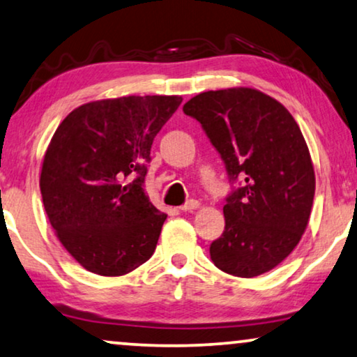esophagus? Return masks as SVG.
I'll return each instance as SVG.
<instances>
[{"label":"esophagus","instance_id":"obj_1","mask_svg":"<svg viewBox=\"0 0 357 357\" xmlns=\"http://www.w3.org/2000/svg\"><path fill=\"white\" fill-rule=\"evenodd\" d=\"M197 207H199L197 200L190 199V200H188V202H185V204L181 205L179 210H181V212H192V210H195Z\"/></svg>","mask_w":357,"mask_h":357}]
</instances>
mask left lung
<instances>
[{
  "label": "left lung",
  "mask_w": 357,
  "mask_h": 357,
  "mask_svg": "<svg viewBox=\"0 0 357 357\" xmlns=\"http://www.w3.org/2000/svg\"><path fill=\"white\" fill-rule=\"evenodd\" d=\"M183 112L200 123L231 183L210 257L225 273L259 277L293 252L307 227L315 176L303 132L283 105L254 89L199 93Z\"/></svg>",
  "instance_id": "obj_1"
}]
</instances>
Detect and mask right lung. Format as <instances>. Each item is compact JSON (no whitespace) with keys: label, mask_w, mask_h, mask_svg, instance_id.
Returning <instances> with one entry per match:
<instances>
[{"label":"right lung","mask_w":357,"mask_h":357,"mask_svg":"<svg viewBox=\"0 0 357 357\" xmlns=\"http://www.w3.org/2000/svg\"><path fill=\"white\" fill-rule=\"evenodd\" d=\"M183 98L85 103L59 124L40 174L43 207L69 254L89 272L119 277L152 257L167 215L145 194L155 135Z\"/></svg>","instance_id":"right-lung-1"}]
</instances>
